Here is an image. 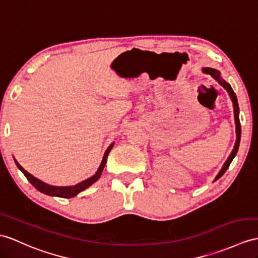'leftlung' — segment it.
<instances>
[{"label":"left lung","mask_w":258,"mask_h":258,"mask_svg":"<svg viewBox=\"0 0 258 258\" xmlns=\"http://www.w3.org/2000/svg\"><path fill=\"white\" fill-rule=\"evenodd\" d=\"M204 72L208 73V74H211L212 77L215 78V79L219 82V84L222 85V86L224 87V89L228 91L229 95H230V97H231V99H232V102H233V107H234V118H235V124H236V142H235L234 149H233V151H232V153L230 154V156L228 158L227 162L224 163V165H223L222 169H221V171H220L219 174L217 175V177H216V179H215V180H217V179H219L220 177H221L222 175L225 173V171H227V169L229 168L232 160L234 159V156H235L236 153H237L238 147H240V140H241V123H240V118H238V112H240V109H238V104H237V98H236L235 93L233 92V90H232V87L230 86V84L227 83V82H225L221 77H220V73H219L217 70H215V69H210V68L204 69Z\"/></svg>","instance_id":"8db88e82"}]
</instances>
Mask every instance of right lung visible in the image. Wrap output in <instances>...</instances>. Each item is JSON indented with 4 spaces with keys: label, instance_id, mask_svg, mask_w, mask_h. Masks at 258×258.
I'll use <instances>...</instances> for the list:
<instances>
[{
    "label": "right lung",
    "instance_id": "right-lung-1",
    "mask_svg": "<svg viewBox=\"0 0 258 258\" xmlns=\"http://www.w3.org/2000/svg\"><path fill=\"white\" fill-rule=\"evenodd\" d=\"M112 146H114V143L111 144V146L106 150L105 152V155L103 158V161H102V164H100L98 171L96 172V174L94 175V176L90 177L89 179H86L84 181H81L80 184L75 185V186H68V187H56V186H51V185H48L46 183H43V181L37 179L36 177H34L33 175L29 174L27 171H25V169L18 164V162L15 160V163L17 167L21 169V171L23 172V174L26 176V178L29 180V183L33 185L36 189H38L39 191H41L42 194H46V195H49V196H56V197H61V198H72L74 196H77V195L81 191H83L84 189H86L87 187H90L92 184L95 183L96 180H98L100 178V175H102V172L103 169L105 167V164L106 162H107V156L110 152V150L112 148Z\"/></svg>",
    "mask_w": 258,
    "mask_h": 258
}]
</instances>
